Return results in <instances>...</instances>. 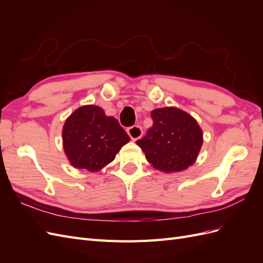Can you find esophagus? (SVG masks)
<instances>
[{
	"label": "esophagus",
	"mask_w": 263,
	"mask_h": 263,
	"mask_svg": "<svg viewBox=\"0 0 263 263\" xmlns=\"http://www.w3.org/2000/svg\"><path fill=\"white\" fill-rule=\"evenodd\" d=\"M127 134L129 135V137L133 140H137L142 136L144 132H142V128L139 125H134V126H130L127 128Z\"/></svg>",
	"instance_id": "obj_1"
}]
</instances>
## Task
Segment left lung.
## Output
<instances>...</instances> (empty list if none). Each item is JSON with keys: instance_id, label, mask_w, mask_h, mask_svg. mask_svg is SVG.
Listing matches in <instances>:
<instances>
[{"instance_id": "8db88e82", "label": "left lung", "mask_w": 263, "mask_h": 263, "mask_svg": "<svg viewBox=\"0 0 263 263\" xmlns=\"http://www.w3.org/2000/svg\"><path fill=\"white\" fill-rule=\"evenodd\" d=\"M154 124L136 144L154 168L165 172L182 171L193 164L203 142L195 119L176 107L151 112Z\"/></svg>"}]
</instances>
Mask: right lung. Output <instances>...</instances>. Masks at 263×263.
Returning <instances> with one entry per match:
<instances>
[{"instance_id":"add662e5","label":"right lung","mask_w":263,"mask_h":263,"mask_svg":"<svg viewBox=\"0 0 263 263\" xmlns=\"http://www.w3.org/2000/svg\"><path fill=\"white\" fill-rule=\"evenodd\" d=\"M63 147L74 168L98 171L114 160L129 141L117 119L106 116L99 106L79 107L63 125Z\"/></svg>"}]
</instances>
